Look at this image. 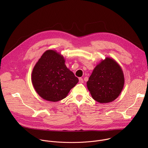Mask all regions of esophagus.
Segmentation results:
<instances>
[{"label": "esophagus", "mask_w": 148, "mask_h": 148, "mask_svg": "<svg viewBox=\"0 0 148 148\" xmlns=\"http://www.w3.org/2000/svg\"><path fill=\"white\" fill-rule=\"evenodd\" d=\"M79 82L80 83H83V82H84L83 79H82V78H79Z\"/></svg>", "instance_id": "obj_1"}]
</instances>
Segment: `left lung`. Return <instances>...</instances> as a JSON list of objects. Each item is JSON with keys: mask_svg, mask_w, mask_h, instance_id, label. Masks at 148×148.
I'll use <instances>...</instances> for the list:
<instances>
[{"mask_svg": "<svg viewBox=\"0 0 148 148\" xmlns=\"http://www.w3.org/2000/svg\"><path fill=\"white\" fill-rule=\"evenodd\" d=\"M125 83L123 71L113 58L106 57L94 68L87 86L92 98L99 103H108L116 99Z\"/></svg>", "mask_w": 148, "mask_h": 148, "instance_id": "left-lung-1", "label": "left lung"}]
</instances>
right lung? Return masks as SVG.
<instances>
[{"label":"right lung","mask_w":148,"mask_h":148,"mask_svg":"<svg viewBox=\"0 0 148 148\" xmlns=\"http://www.w3.org/2000/svg\"><path fill=\"white\" fill-rule=\"evenodd\" d=\"M61 54L48 50L35 64L32 73L33 86L43 99L57 102L65 98L78 79L65 64Z\"/></svg>","instance_id":"obj_1"}]
</instances>
